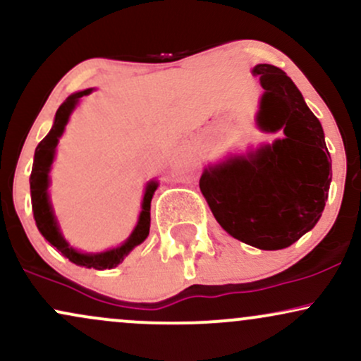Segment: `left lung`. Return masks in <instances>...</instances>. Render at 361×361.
<instances>
[{
    "label": "left lung",
    "mask_w": 361,
    "mask_h": 361,
    "mask_svg": "<svg viewBox=\"0 0 361 361\" xmlns=\"http://www.w3.org/2000/svg\"><path fill=\"white\" fill-rule=\"evenodd\" d=\"M264 93L256 122L281 139L205 168L200 190L215 221L233 238L264 251L283 250L321 219L331 185L324 130L293 81L258 64Z\"/></svg>",
    "instance_id": "8db88e82"
}]
</instances>
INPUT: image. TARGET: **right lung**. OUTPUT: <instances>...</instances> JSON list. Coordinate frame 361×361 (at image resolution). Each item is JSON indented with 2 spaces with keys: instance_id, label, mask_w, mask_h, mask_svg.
<instances>
[{
  "instance_id": "1",
  "label": "right lung",
  "mask_w": 361,
  "mask_h": 361,
  "mask_svg": "<svg viewBox=\"0 0 361 361\" xmlns=\"http://www.w3.org/2000/svg\"><path fill=\"white\" fill-rule=\"evenodd\" d=\"M91 91H93L91 88L85 91H78V93H73L71 97L66 98V102L62 103L56 111V118H54V126L51 128V132L40 140V144L35 149L34 166H32L30 175L32 210H34V219L40 234H42L62 256H66L69 261H73L74 264H80V267L94 268V270H110V268H115L118 263H122L128 252L134 250L135 246H139V244L149 235V227H151V200L157 188V181H149L147 183L137 226H135L130 238H128L122 246L103 252H80L69 246L68 241L62 238L59 226H57L56 217H54L51 200H49V171H51L57 142H59V137L62 135V132H64L69 115H71L73 110L76 109L80 98L90 94Z\"/></svg>"
}]
</instances>
